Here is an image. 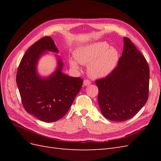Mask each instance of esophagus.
Masks as SVG:
<instances>
[{"instance_id": "1", "label": "esophagus", "mask_w": 161, "mask_h": 161, "mask_svg": "<svg viewBox=\"0 0 161 161\" xmlns=\"http://www.w3.org/2000/svg\"><path fill=\"white\" fill-rule=\"evenodd\" d=\"M90 84H91V81H90L89 80L86 79V80H85L83 81V85H84V86H88V85H89Z\"/></svg>"}]
</instances>
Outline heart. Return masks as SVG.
<instances>
[{
    "instance_id": "b5f03b06",
    "label": "heart",
    "mask_w": 161,
    "mask_h": 161,
    "mask_svg": "<svg viewBox=\"0 0 161 161\" xmlns=\"http://www.w3.org/2000/svg\"><path fill=\"white\" fill-rule=\"evenodd\" d=\"M75 59L70 60L74 69L80 64L88 65V73L93 79H101L109 75L114 70L119 59L117 48L110 47L108 43L98 42L79 47L75 52Z\"/></svg>"
}]
</instances>
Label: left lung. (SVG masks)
<instances>
[{
	"label": "left lung",
	"mask_w": 161,
	"mask_h": 161,
	"mask_svg": "<svg viewBox=\"0 0 161 161\" xmlns=\"http://www.w3.org/2000/svg\"><path fill=\"white\" fill-rule=\"evenodd\" d=\"M118 66L109 75L96 80L98 104L105 118L124 121L134 117L148 98L150 70L145 58L129 38Z\"/></svg>",
	"instance_id": "8db88e82"
}]
</instances>
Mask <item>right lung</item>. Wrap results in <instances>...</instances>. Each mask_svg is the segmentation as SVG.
<instances>
[{
    "mask_svg": "<svg viewBox=\"0 0 161 161\" xmlns=\"http://www.w3.org/2000/svg\"><path fill=\"white\" fill-rule=\"evenodd\" d=\"M47 52L58 53L54 42L48 36L34 43L26 51L19 64L16 81L27 113L45 122H53L69 110L83 80L64 74L62 60L58 56L55 72L47 77L39 75L37 62Z\"/></svg>",
    "mask_w": 161,
    "mask_h": 161,
    "instance_id": "right-lung-1",
    "label": "right lung"
}]
</instances>
